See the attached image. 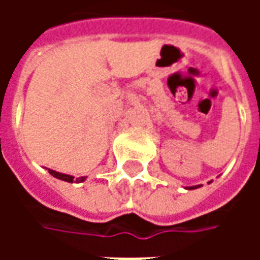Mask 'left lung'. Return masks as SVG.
Wrapping results in <instances>:
<instances>
[{"instance_id":"left-lung-1","label":"left lung","mask_w":260,"mask_h":260,"mask_svg":"<svg viewBox=\"0 0 260 260\" xmlns=\"http://www.w3.org/2000/svg\"><path fill=\"white\" fill-rule=\"evenodd\" d=\"M201 185H193V186H188L186 189H196V188H199Z\"/></svg>"}]
</instances>
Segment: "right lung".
<instances>
[{
	"label": "right lung",
	"mask_w": 260,
	"mask_h": 260,
	"mask_svg": "<svg viewBox=\"0 0 260 260\" xmlns=\"http://www.w3.org/2000/svg\"><path fill=\"white\" fill-rule=\"evenodd\" d=\"M48 173L55 177V178H58V180L67 181V182H83L86 180V177H79V178H75L72 175L68 174H62V173H58V171H54V170L48 169Z\"/></svg>",
	"instance_id": "1"
}]
</instances>
